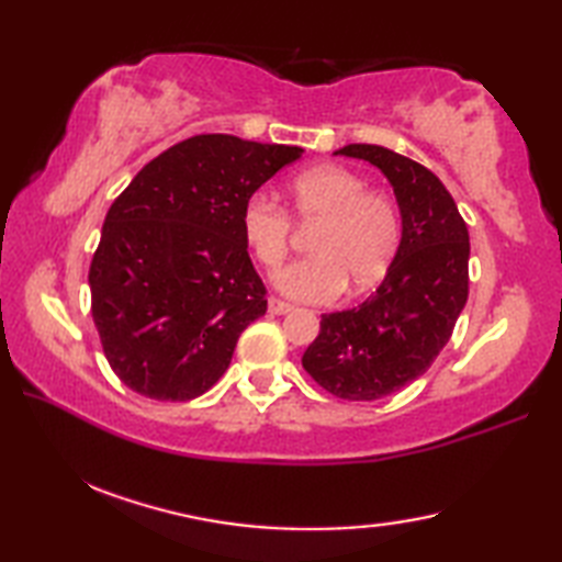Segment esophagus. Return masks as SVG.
Segmentation results:
<instances>
[{
	"instance_id": "34e87169",
	"label": "esophagus",
	"mask_w": 562,
	"mask_h": 562,
	"mask_svg": "<svg viewBox=\"0 0 562 562\" xmlns=\"http://www.w3.org/2000/svg\"><path fill=\"white\" fill-rule=\"evenodd\" d=\"M268 312L272 316H284V314L292 312V304L280 302V300H274V296H270V300H268Z\"/></svg>"
}]
</instances>
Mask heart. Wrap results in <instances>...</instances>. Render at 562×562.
<instances>
[{
	"instance_id": "heart-1",
	"label": "heart",
	"mask_w": 562,
	"mask_h": 562,
	"mask_svg": "<svg viewBox=\"0 0 562 562\" xmlns=\"http://www.w3.org/2000/svg\"><path fill=\"white\" fill-rule=\"evenodd\" d=\"M292 214L321 222L312 236V258L274 274V290L296 302H333L348 290L367 292L384 278L401 244V217L393 202L367 190L362 176L338 164L314 166L288 186ZM241 236L262 268L274 270L290 250L292 222L268 195H250Z\"/></svg>"
}]
</instances>
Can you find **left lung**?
Returning <instances> with one entry per match:
<instances>
[{"instance_id": "obj_1", "label": "left lung", "mask_w": 562, "mask_h": 562, "mask_svg": "<svg viewBox=\"0 0 562 562\" xmlns=\"http://www.w3.org/2000/svg\"><path fill=\"white\" fill-rule=\"evenodd\" d=\"M336 154L386 176L401 210V244L367 302L321 316L302 364L333 396L376 401L423 376L449 342L469 300V229L445 183L423 164L379 145Z\"/></svg>"}]
</instances>
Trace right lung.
Segmentation results:
<instances>
[{"mask_svg": "<svg viewBox=\"0 0 562 562\" xmlns=\"http://www.w3.org/2000/svg\"><path fill=\"white\" fill-rule=\"evenodd\" d=\"M302 147L198 135L151 159L105 214L89 270L105 360L125 386L190 401L217 384L266 314L241 207Z\"/></svg>", "mask_w": 562, "mask_h": 562, "instance_id": "add662e5", "label": "right lung"}]
</instances>
